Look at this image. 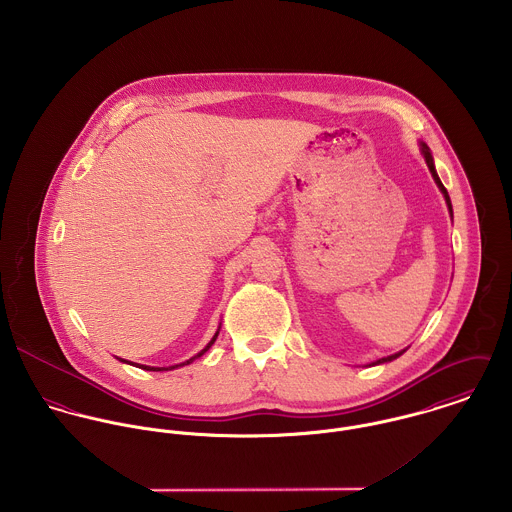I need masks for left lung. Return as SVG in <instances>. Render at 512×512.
<instances>
[{"instance_id": "8db88e82", "label": "left lung", "mask_w": 512, "mask_h": 512, "mask_svg": "<svg viewBox=\"0 0 512 512\" xmlns=\"http://www.w3.org/2000/svg\"><path fill=\"white\" fill-rule=\"evenodd\" d=\"M422 146V153H424V159H426V163H428V167H430V173H432V177H434V181L438 183L439 191L443 193V197H445V203H447V209H449V213H451V217H453V209H451V201H449V195H447V189L443 187V183L439 181L438 171H436V165H434V157H432V153H430V147L426 146L424 142L420 144ZM402 353H406V349L404 351H400V353H396V355H390V357H384V359H378L376 363H372V365H382V363H388V361H394V359H398Z\"/></svg>"}]
</instances>
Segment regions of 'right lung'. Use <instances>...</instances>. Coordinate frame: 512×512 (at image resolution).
Segmentation results:
<instances>
[{"instance_id": "1", "label": "right lung", "mask_w": 512, "mask_h": 512, "mask_svg": "<svg viewBox=\"0 0 512 512\" xmlns=\"http://www.w3.org/2000/svg\"><path fill=\"white\" fill-rule=\"evenodd\" d=\"M219 331H220V329H219ZM219 331H217V333H215V337H213V339H211V343H209V345H207V347H205V349H203V351H201V353H199V355H195V357H193V359H189V361H185V363H181V365L169 366V368H165V366H146V365H138V366H140V368H144V370H171V368H177V366L189 365V363H193V361H195V359H199V357H203V355H205V353H207V351H209V349H211V347H213V343H215V341H217V337H219ZM122 363H128V361H122Z\"/></svg>"}]
</instances>
